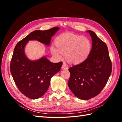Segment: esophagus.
<instances>
[{
	"mask_svg": "<svg viewBox=\"0 0 122 122\" xmlns=\"http://www.w3.org/2000/svg\"><path fill=\"white\" fill-rule=\"evenodd\" d=\"M69 66H68L66 63H63L62 64V69L63 70H67L68 69Z\"/></svg>",
	"mask_w": 122,
	"mask_h": 122,
	"instance_id": "esophagus-1",
	"label": "esophagus"
}]
</instances>
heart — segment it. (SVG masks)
I'll list each match as a JSON object with an SVG mask.
<instances>
[{
  "mask_svg": "<svg viewBox=\"0 0 122 122\" xmlns=\"http://www.w3.org/2000/svg\"><path fill=\"white\" fill-rule=\"evenodd\" d=\"M56 48L51 47L53 55L60 58L66 56L69 62L78 64L84 61L91 52L92 43L89 38L72 33H66L57 37L55 41Z\"/></svg>",
  "mask_w": 122,
  "mask_h": 122,
  "instance_id": "b5f03b06",
  "label": "heart"
}]
</instances>
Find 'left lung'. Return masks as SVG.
<instances>
[{
    "label": "left lung",
    "mask_w": 122,
    "mask_h": 122,
    "mask_svg": "<svg viewBox=\"0 0 122 122\" xmlns=\"http://www.w3.org/2000/svg\"><path fill=\"white\" fill-rule=\"evenodd\" d=\"M87 32L92 38L91 51L85 60L69 69L70 76L68 83L74 95L83 100L100 94L112 72V62L106 43L92 31Z\"/></svg>",
    "instance_id": "left-lung-1"
}]
</instances>
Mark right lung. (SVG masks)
<instances>
[{"instance_id": "1", "label": "right lung", "mask_w": 122, "mask_h": 122, "mask_svg": "<svg viewBox=\"0 0 122 122\" xmlns=\"http://www.w3.org/2000/svg\"><path fill=\"white\" fill-rule=\"evenodd\" d=\"M59 29V27H54L45 31L35 30L15 46L10 72L18 89L25 97L31 99L42 97L48 89L51 77L60 70L62 62H51L45 56L30 60L25 54V46L30 40H37L48 46L51 37Z\"/></svg>"}]
</instances>
